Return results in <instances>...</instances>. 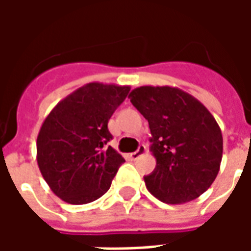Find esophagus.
Listing matches in <instances>:
<instances>
[{"instance_id": "1", "label": "esophagus", "mask_w": 251, "mask_h": 251, "mask_svg": "<svg viewBox=\"0 0 251 251\" xmlns=\"http://www.w3.org/2000/svg\"><path fill=\"white\" fill-rule=\"evenodd\" d=\"M145 153H147V147H145V145L142 144V145H140V147H138V149H137L136 152L131 153L130 158H131V160H137V158H140L141 156H144Z\"/></svg>"}]
</instances>
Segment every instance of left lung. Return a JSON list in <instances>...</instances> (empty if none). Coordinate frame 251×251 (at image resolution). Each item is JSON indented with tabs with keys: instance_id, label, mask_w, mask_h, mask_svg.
<instances>
[{
	"instance_id": "obj_1",
	"label": "left lung",
	"mask_w": 251,
	"mask_h": 251,
	"mask_svg": "<svg viewBox=\"0 0 251 251\" xmlns=\"http://www.w3.org/2000/svg\"><path fill=\"white\" fill-rule=\"evenodd\" d=\"M129 98L149 122L156 168L148 191L168 204L199 198L214 183L223 153L221 127L200 100L177 87L141 86Z\"/></svg>"
}]
</instances>
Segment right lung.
Wrapping results in <instances>:
<instances>
[{
  "instance_id": "right-lung-1",
  "label": "right lung",
  "mask_w": 251,
  "mask_h": 251,
  "mask_svg": "<svg viewBox=\"0 0 251 251\" xmlns=\"http://www.w3.org/2000/svg\"><path fill=\"white\" fill-rule=\"evenodd\" d=\"M129 86L87 83L51 110L37 134V165L52 192L70 204H87L109 191L125 158L107 142L110 117Z\"/></svg>"
}]
</instances>
